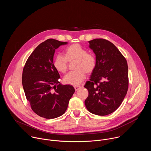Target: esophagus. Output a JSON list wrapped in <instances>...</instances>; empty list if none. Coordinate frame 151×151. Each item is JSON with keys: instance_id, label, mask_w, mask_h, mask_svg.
<instances>
[{"instance_id": "esophagus-1", "label": "esophagus", "mask_w": 151, "mask_h": 151, "mask_svg": "<svg viewBox=\"0 0 151 151\" xmlns=\"http://www.w3.org/2000/svg\"><path fill=\"white\" fill-rule=\"evenodd\" d=\"M82 87L81 86H75L74 87V88H75V91H78L79 88H81Z\"/></svg>"}]
</instances>
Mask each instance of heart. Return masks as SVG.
I'll return each instance as SVG.
<instances>
[{
	"mask_svg": "<svg viewBox=\"0 0 151 151\" xmlns=\"http://www.w3.org/2000/svg\"><path fill=\"white\" fill-rule=\"evenodd\" d=\"M65 57L57 54L54 59L55 68L62 73H66L68 69V61L76 60L73 69L75 70L69 72L64 78V82L72 85H79L85 78V72L92 73L96 65L95 56L87 52V50L78 44H72L64 50Z\"/></svg>",
	"mask_w": 151,
	"mask_h": 151,
	"instance_id": "obj_1",
	"label": "heart"
}]
</instances>
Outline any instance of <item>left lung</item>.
I'll return each mask as SVG.
<instances>
[{
    "label": "left lung",
    "mask_w": 151,
    "mask_h": 151,
    "mask_svg": "<svg viewBox=\"0 0 151 151\" xmlns=\"http://www.w3.org/2000/svg\"><path fill=\"white\" fill-rule=\"evenodd\" d=\"M88 42L96 55V65L90 81L84 85L88 91L85 104L91 113L104 116L115 111L127 94V62L109 40L95 39Z\"/></svg>",
    "instance_id": "obj_1"
}]
</instances>
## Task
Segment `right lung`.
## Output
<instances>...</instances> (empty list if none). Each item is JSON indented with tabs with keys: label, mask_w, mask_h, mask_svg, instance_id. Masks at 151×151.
Returning <instances> with one entry per match:
<instances>
[{
	"label": "right lung",
	"mask_w": 151,
	"mask_h": 151,
	"mask_svg": "<svg viewBox=\"0 0 151 151\" xmlns=\"http://www.w3.org/2000/svg\"><path fill=\"white\" fill-rule=\"evenodd\" d=\"M68 42L49 39L41 43L28 58L23 71L22 83L33 111L46 119L61 116L68 109L75 90L61 85L53 63L55 50Z\"/></svg>",
	"instance_id": "add662e5"
}]
</instances>
